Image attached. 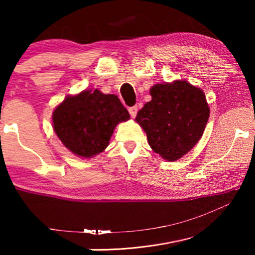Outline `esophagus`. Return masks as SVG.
Segmentation results:
<instances>
[{
  "instance_id": "34e87169",
  "label": "esophagus",
  "mask_w": 255,
  "mask_h": 255,
  "mask_svg": "<svg viewBox=\"0 0 255 255\" xmlns=\"http://www.w3.org/2000/svg\"><path fill=\"white\" fill-rule=\"evenodd\" d=\"M128 111H129V114H130V116L132 118H135L136 117V115H137V111H138V108H137V106H133V107H130L128 109Z\"/></svg>"
}]
</instances>
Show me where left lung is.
<instances>
[{
  "label": "left lung",
  "instance_id": "obj_1",
  "mask_svg": "<svg viewBox=\"0 0 255 255\" xmlns=\"http://www.w3.org/2000/svg\"><path fill=\"white\" fill-rule=\"evenodd\" d=\"M152 100L137 114L136 122L147 135L154 152L176 161L195 146L209 118L205 93L187 81L156 84Z\"/></svg>",
  "mask_w": 255,
  "mask_h": 255
}]
</instances>
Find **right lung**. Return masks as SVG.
<instances>
[{"instance_id":"obj_1","label":"right lung","mask_w":255,"mask_h":255,"mask_svg":"<svg viewBox=\"0 0 255 255\" xmlns=\"http://www.w3.org/2000/svg\"><path fill=\"white\" fill-rule=\"evenodd\" d=\"M128 119L117 96L94 90L67 97L54 111L53 126L72 153L89 158L105 150L116 125Z\"/></svg>"}]
</instances>
